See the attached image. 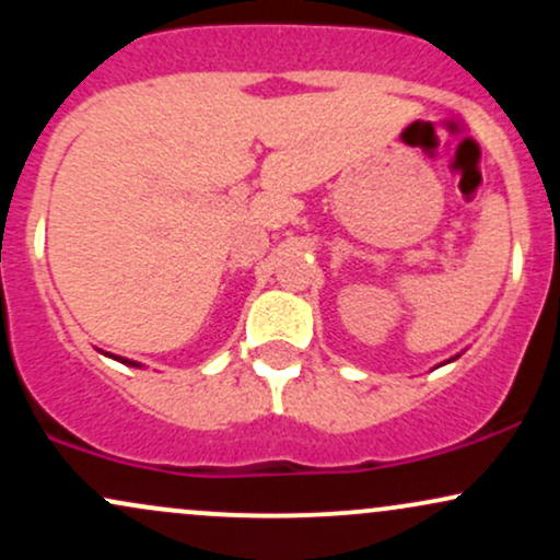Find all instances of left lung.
<instances>
[{"instance_id": "left-lung-1", "label": "left lung", "mask_w": 560, "mask_h": 560, "mask_svg": "<svg viewBox=\"0 0 560 560\" xmlns=\"http://www.w3.org/2000/svg\"><path fill=\"white\" fill-rule=\"evenodd\" d=\"M455 358H458V355H455ZM455 358H453V361H455Z\"/></svg>"}]
</instances>
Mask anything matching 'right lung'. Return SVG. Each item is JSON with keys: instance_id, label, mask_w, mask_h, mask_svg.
<instances>
[{"instance_id": "obj_1", "label": "right lung", "mask_w": 560, "mask_h": 560, "mask_svg": "<svg viewBox=\"0 0 560 560\" xmlns=\"http://www.w3.org/2000/svg\"><path fill=\"white\" fill-rule=\"evenodd\" d=\"M110 358H115V361H120V363H126V365H133V369H141V363L128 361V358H118V355H110Z\"/></svg>"}]
</instances>
